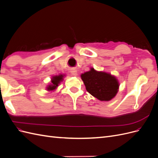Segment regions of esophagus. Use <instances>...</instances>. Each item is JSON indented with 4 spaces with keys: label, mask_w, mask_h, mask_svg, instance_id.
I'll use <instances>...</instances> for the list:
<instances>
[{
    "label": "esophagus",
    "mask_w": 158,
    "mask_h": 158,
    "mask_svg": "<svg viewBox=\"0 0 158 158\" xmlns=\"http://www.w3.org/2000/svg\"><path fill=\"white\" fill-rule=\"evenodd\" d=\"M72 74H73V76H76V75H77V70H74L72 71Z\"/></svg>",
    "instance_id": "1"
}]
</instances>
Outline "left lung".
Masks as SVG:
<instances>
[{"label":"left lung","mask_w":158,"mask_h":158,"mask_svg":"<svg viewBox=\"0 0 158 158\" xmlns=\"http://www.w3.org/2000/svg\"><path fill=\"white\" fill-rule=\"evenodd\" d=\"M81 78L88 92L100 101H109L118 92V80L111 74L92 68L89 71L81 74Z\"/></svg>","instance_id":"obj_1"}]
</instances>
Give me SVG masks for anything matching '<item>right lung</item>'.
Here are the masks:
<instances>
[{
	"instance_id": "add662e5",
	"label": "right lung",
	"mask_w": 158,
	"mask_h": 158,
	"mask_svg": "<svg viewBox=\"0 0 158 158\" xmlns=\"http://www.w3.org/2000/svg\"><path fill=\"white\" fill-rule=\"evenodd\" d=\"M64 75L63 74H59L58 76H55L51 78V83L50 85H49L47 88V89L48 91H53L55 90L57 87H58L59 84L60 82L63 80Z\"/></svg>"
}]
</instances>
